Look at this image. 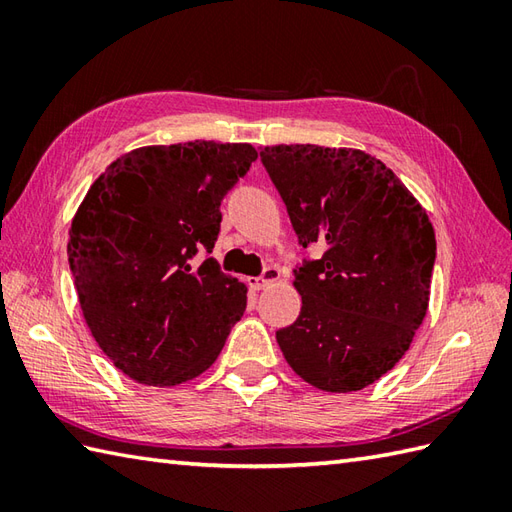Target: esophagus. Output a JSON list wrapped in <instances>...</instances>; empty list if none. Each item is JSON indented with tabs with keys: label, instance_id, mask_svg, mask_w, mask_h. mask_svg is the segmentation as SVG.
<instances>
[{
	"label": "esophagus",
	"instance_id": "34e87169",
	"mask_svg": "<svg viewBox=\"0 0 512 512\" xmlns=\"http://www.w3.org/2000/svg\"><path fill=\"white\" fill-rule=\"evenodd\" d=\"M277 279H279V270L273 268V266H268V268L262 270V275L250 279V286H253L255 290H262L270 284V281H277Z\"/></svg>",
	"mask_w": 512,
	"mask_h": 512
}]
</instances>
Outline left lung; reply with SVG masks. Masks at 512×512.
<instances>
[{
    "label": "left lung",
    "instance_id": "obj_1",
    "mask_svg": "<svg viewBox=\"0 0 512 512\" xmlns=\"http://www.w3.org/2000/svg\"><path fill=\"white\" fill-rule=\"evenodd\" d=\"M299 244L321 259L292 270L301 312L277 343L306 383L334 394L372 385L409 350L427 314L436 233L394 171L358 149L259 151Z\"/></svg>",
    "mask_w": 512,
    "mask_h": 512
}]
</instances>
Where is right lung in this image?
I'll list each match as a JSON object with an SVG mask.
<instances>
[{
	"label": "right lung",
	"mask_w": 512,
	"mask_h": 512,
	"mask_svg": "<svg viewBox=\"0 0 512 512\" xmlns=\"http://www.w3.org/2000/svg\"><path fill=\"white\" fill-rule=\"evenodd\" d=\"M255 160L246 143L140 147L114 160L76 211L68 262L85 323L138 383L200 376L242 319L246 286L211 253L224 195ZM200 249L207 257L195 267Z\"/></svg>",
	"instance_id": "add662e5"
}]
</instances>
